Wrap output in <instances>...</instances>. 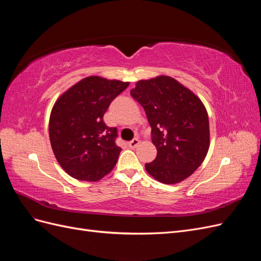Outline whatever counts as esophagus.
I'll list each match as a JSON object with an SVG mask.
<instances>
[{"label": "esophagus", "instance_id": "34e87169", "mask_svg": "<svg viewBox=\"0 0 261 261\" xmlns=\"http://www.w3.org/2000/svg\"><path fill=\"white\" fill-rule=\"evenodd\" d=\"M139 144H140V140H139L138 138H134L132 141H129V143H128V146H129V148L134 149V148H136Z\"/></svg>", "mask_w": 261, "mask_h": 261}]
</instances>
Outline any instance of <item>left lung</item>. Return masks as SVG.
<instances>
[{"mask_svg":"<svg viewBox=\"0 0 261 261\" xmlns=\"http://www.w3.org/2000/svg\"><path fill=\"white\" fill-rule=\"evenodd\" d=\"M145 109L156 158L146 171L163 184H177L200 167L210 146L208 113L202 101L174 78L141 80L130 90Z\"/></svg>","mask_w":261,"mask_h":261,"instance_id":"1","label":"left lung"}]
</instances>
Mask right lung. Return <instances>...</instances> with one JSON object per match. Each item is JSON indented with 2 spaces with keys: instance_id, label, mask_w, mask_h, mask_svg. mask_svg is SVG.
Wrapping results in <instances>:
<instances>
[{
  "instance_id": "obj_1",
  "label": "right lung",
  "mask_w": 261,
  "mask_h": 261,
  "mask_svg": "<svg viewBox=\"0 0 261 261\" xmlns=\"http://www.w3.org/2000/svg\"><path fill=\"white\" fill-rule=\"evenodd\" d=\"M128 82L88 76L63 92L55 101L49 121L53 153L69 176L98 181L113 170L122 149L116 146L115 127L103 115Z\"/></svg>"
}]
</instances>
